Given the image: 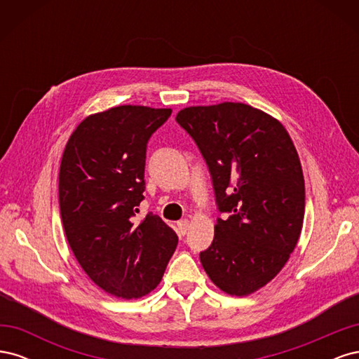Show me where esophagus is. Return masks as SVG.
<instances>
[{
  "label": "esophagus",
  "instance_id": "34e87169",
  "mask_svg": "<svg viewBox=\"0 0 359 359\" xmlns=\"http://www.w3.org/2000/svg\"><path fill=\"white\" fill-rule=\"evenodd\" d=\"M189 227H190V222L187 219L178 222V231H180L181 235H186L187 231H189Z\"/></svg>",
  "mask_w": 359,
  "mask_h": 359
}]
</instances>
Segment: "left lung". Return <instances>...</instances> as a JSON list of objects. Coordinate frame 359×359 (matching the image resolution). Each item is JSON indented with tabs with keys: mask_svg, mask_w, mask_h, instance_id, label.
<instances>
[{
	"mask_svg": "<svg viewBox=\"0 0 359 359\" xmlns=\"http://www.w3.org/2000/svg\"><path fill=\"white\" fill-rule=\"evenodd\" d=\"M177 121L210 166L219 210L229 212L217 220L201 264L220 290L247 297L298 244L306 189L297 148L277 118L240 102L184 107Z\"/></svg>",
	"mask_w": 359,
	"mask_h": 359,
	"instance_id": "obj_1",
	"label": "left lung"
}]
</instances>
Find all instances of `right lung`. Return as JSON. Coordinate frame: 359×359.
<instances>
[{
  "instance_id": "obj_1",
  "label": "right lung",
  "mask_w": 359,
  "mask_h": 359,
  "mask_svg": "<svg viewBox=\"0 0 359 359\" xmlns=\"http://www.w3.org/2000/svg\"><path fill=\"white\" fill-rule=\"evenodd\" d=\"M170 114V107L139 104L91 114L64 149V232L86 276L112 297L133 299L154 290L178 244L158 215L132 219L144 199L148 139Z\"/></svg>"
}]
</instances>
